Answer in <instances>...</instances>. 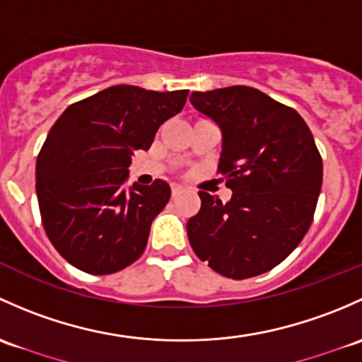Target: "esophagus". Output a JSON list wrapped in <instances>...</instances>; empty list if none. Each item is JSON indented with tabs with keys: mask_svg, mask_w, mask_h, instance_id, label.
Returning a JSON list of instances; mask_svg holds the SVG:
<instances>
[{
	"mask_svg": "<svg viewBox=\"0 0 362 362\" xmlns=\"http://www.w3.org/2000/svg\"><path fill=\"white\" fill-rule=\"evenodd\" d=\"M182 192H185V188H182L181 185H177V182H174V185H173V195L177 197V195H180V193H182Z\"/></svg>",
	"mask_w": 362,
	"mask_h": 362,
	"instance_id": "1",
	"label": "esophagus"
}]
</instances>
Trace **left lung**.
<instances>
[{
    "instance_id": "obj_1",
    "label": "left lung",
    "mask_w": 362,
    "mask_h": 362,
    "mask_svg": "<svg viewBox=\"0 0 362 362\" xmlns=\"http://www.w3.org/2000/svg\"><path fill=\"white\" fill-rule=\"evenodd\" d=\"M189 103L221 130L219 173L226 204L199 192L189 244L230 279H249L284 262L307 233L322 186V160L303 118L258 88L193 92Z\"/></svg>"
}]
</instances>
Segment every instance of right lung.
<instances>
[{
	"instance_id": "add662e5",
	"label": "right lung",
	"mask_w": 362,
	"mask_h": 362,
	"mask_svg": "<svg viewBox=\"0 0 362 362\" xmlns=\"http://www.w3.org/2000/svg\"><path fill=\"white\" fill-rule=\"evenodd\" d=\"M186 98L188 90L115 85L71 104L50 129L36 162V195L48 238L78 270L115 274L143 255L170 186L156 180L127 188L129 165Z\"/></svg>"
}]
</instances>
